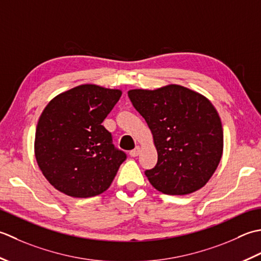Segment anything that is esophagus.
<instances>
[{
    "label": "esophagus",
    "instance_id": "esophagus-1",
    "mask_svg": "<svg viewBox=\"0 0 261 261\" xmlns=\"http://www.w3.org/2000/svg\"><path fill=\"white\" fill-rule=\"evenodd\" d=\"M140 152H141V148H140V146H136L134 150H132L130 152H129V155L132 156V158H135V156H137L138 154H140Z\"/></svg>",
    "mask_w": 261,
    "mask_h": 261
}]
</instances>
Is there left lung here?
<instances>
[{
  "label": "left lung",
  "instance_id": "1",
  "mask_svg": "<svg viewBox=\"0 0 261 261\" xmlns=\"http://www.w3.org/2000/svg\"><path fill=\"white\" fill-rule=\"evenodd\" d=\"M128 97L147 123L158 152L148 181L167 195L203 188L219 167L223 128L219 113L205 95L179 84L155 90L133 89Z\"/></svg>",
  "mask_w": 261,
  "mask_h": 261
}]
</instances>
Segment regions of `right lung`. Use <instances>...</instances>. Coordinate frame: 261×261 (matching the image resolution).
Listing matches in <instances>:
<instances>
[{
  "mask_svg": "<svg viewBox=\"0 0 261 261\" xmlns=\"http://www.w3.org/2000/svg\"><path fill=\"white\" fill-rule=\"evenodd\" d=\"M121 90L81 84L53 98L39 117L35 156L40 171L61 193L88 198L107 190L126 154L116 150L101 125Z\"/></svg>",
  "mask_w": 261,
  "mask_h": 261,
  "instance_id": "1",
  "label": "right lung"
}]
</instances>
